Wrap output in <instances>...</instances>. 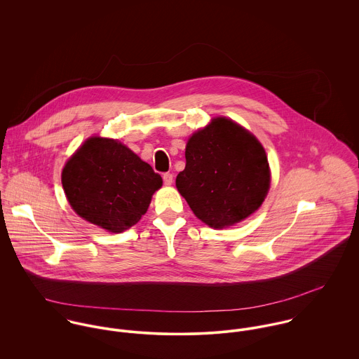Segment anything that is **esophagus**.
<instances>
[{
    "label": "esophagus",
    "mask_w": 359,
    "mask_h": 359,
    "mask_svg": "<svg viewBox=\"0 0 359 359\" xmlns=\"http://www.w3.org/2000/svg\"><path fill=\"white\" fill-rule=\"evenodd\" d=\"M172 174H170V172H165V174H163V181H164V185H171L172 184Z\"/></svg>",
    "instance_id": "esophagus-1"
}]
</instances>
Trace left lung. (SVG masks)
I'll return each mask as SVG.
<instances>
[{"label": "left lung", "mask_w": 359, "mask_h": 359, "mask_svg": "<svg viewBox=\"0 0 359 359\" xmlns=\"http://www.w3.org/2000/svg\"><path fill=\"white\" fill-rule=\"evenodd\" d=\"M175 185L195 215L222 229L252 215L271 184L266 154L256 137L226 117L198 130L185 149Z\"/></svg>", "instance_id": "obj_1"}]
</instances>
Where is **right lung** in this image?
Here are the masks:
<instances>
[{
	"label": "right lung",
	"instance_id": "obj_1",
	"mask_svg": "<svg viewBox=\"0 0 359 359\" xmlns=\"http://www.w3.org/2000/svg\"><path fill=\"white\" fill-rule=\"evenodd\" d=\"M62 185L81 218L120 233L147 212L163 180L117 140L91 137L65 164Z\"/></svg>",
	"mask_w": 359,
	"mask_h": 359
}]
</instances>
